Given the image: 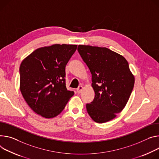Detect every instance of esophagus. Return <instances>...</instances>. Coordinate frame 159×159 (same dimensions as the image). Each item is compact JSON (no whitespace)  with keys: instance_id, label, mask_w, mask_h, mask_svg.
Instances as JSON below:
<instances>
[{"instance_id":"obj_1","label":"esophagus","mask_w":159,"mask_h":159,"mask_svg":"<svg viewBox=\"0 0 159 159\" xmlns=\"http://www.w3.org/2000/svg\"><path fill=\"white\" fill-rule=\"evenodd\" d=\"M83 89H84L83 86H82V85L79 86V88H78L77 89V92L78 93H81L82 91V90H83Z\"/></svg>"}]
</instances>
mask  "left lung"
<instances>
[{
	"label": "left lung",
	"mask_w": 159,
	"mask_h": 159,
	"mask_svg": "<svg viewBox=\"0 0 159 159\" xmlns=\"http://www.w3.org/2000/svg\"><path fill=\"white\" fill-rule=\"evenodd\" d=\"M78 52L92 74L94 100L86 105L91 119L104 123L116 117L125 107L134 77L122 55L107 48L79 45Z\"/></svg>",
	"instance_id": "8db88e82"
}]
</instances>
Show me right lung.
<instances>
[{
	"label": "right lung",
	"mask_w": 159,
	"mask_h": 159,
	"mask_svg": "<svg viewBox=\"0 0 159 159\" xmlns=\"http://www.w3.org/2000/svg\"><path fill=\"white\" fill-rule=\"evenodd\" d=\"M77 45L54 44L39 48L20 67V91L32 110L47 119L56 117L74 94L65 83V67Z\"/></svg>",
	"instance_id": "right-lung-1"
}]
</instances>
